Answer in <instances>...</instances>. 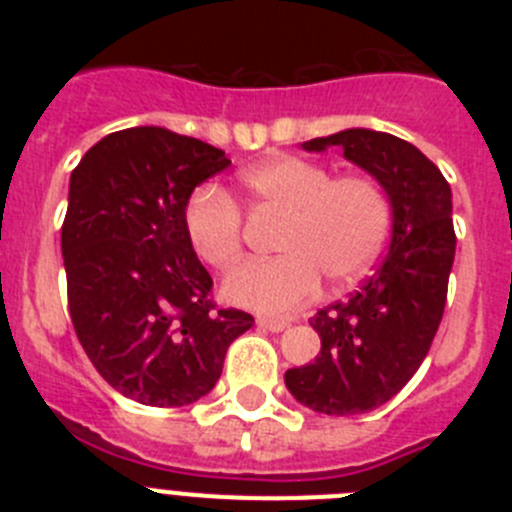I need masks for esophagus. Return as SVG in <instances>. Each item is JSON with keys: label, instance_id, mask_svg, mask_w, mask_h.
Here are the masks:
<instances>
[{"label": "esophagus", "instance_id": "34e87169", "mask_svg": "<svg viewBox=\"0 0 512 512\" xmlns=\"http://www.w3.org/2000/svg\"><path fill=\"white\" fill-rule=\"evenodd\" d=\"M256 325L264 330H271V333H282L284 328H289V320H277V318H259Z\"/></svg>", "mask_w": 512, "mask_h": 512}]
</instances>
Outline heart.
Instances as JSON below:
<instances>
[{"label":"heart","mask_w":512,"mask_h":512,"mask_svg":"<svg viewBox=\"0 0 512 512\" xmlns=\"http://www.w3.org/2000/svg\"><path fill=\"white\" fill-rule=\"evenodd\" d=\"M256 215H277L274 248L282 256L246 261L223 282L225 300L282 315L318 295L320 277L333 287L366 274L390 233V200L369 176H336L305 158L279 156L241 174ZM184 235L205 264L225 269L241 256L243 215L223 189L205 184L189 194Z\"/></svg>","instance_id":"b5f03b06"}]
</instances>
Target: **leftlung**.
Wrapping results in <instances>:
<instances>
[{
    "label": "left lung",
    "mask_w": 512,
    "mask_h": 512,
    "mask_svg": "<svg viewBox=\"0 0 512 512\" xmlns=\"http://www.w3.org/2000/svg\"><path fill=\"white\" fill-rule=\"evenodd\" d=\"M330 146L387 192L390 253L346 302L310 320L320 354L312 364L287 369L284 384L315 413L359 415L410 382L436 336L456 251L451 187L413 143L390 133L348 128L302 143L315 153Z\"/></svg>",
    "instance_id": "left-lung-1"
}]
</instances>
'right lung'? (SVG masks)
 Here are the masks:
<instances>
[{
  "instance_id": "right-lung-1",
  "label": "right lung",
  "mask_w": 512,
  "mask_h": 512,
  "mask_svg": "<svg viewBox=\"0 0 512 512\" xmlns=\"http://www.w3.org/2000/svg\"><path fill=\"white\" fill-rule=\"evenodd\" d=\"M228 166L205 140L143 125L104 135L71 171L61 228L71 323L104 382L140 405L205 397L253 325L207 297L212 277L182 223L194 187Z\"/></svg>"
}]
</instances>
